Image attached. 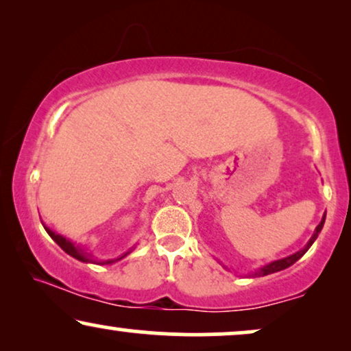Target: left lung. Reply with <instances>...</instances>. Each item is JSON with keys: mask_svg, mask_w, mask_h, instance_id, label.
Wrapping results in <instances>:
<instances>
[{"mask_svg": "<svg viewBox=\"0 0 351 351\" xmlns=\"http://www.w3.org/2000/svg\"><path fill=\"white\" fill-rule=\"evenodd\" d=\"M324 220H326V214L323 215V219H321V222L318 227L315 228V233L311 234L310 241L305 244V247H302L300 251H297L295 254H291V256H287L285 258H280V261H273L270 263H267V265H263L261 268H257V270H254L249 273V276L251 278H258V276H267V275H271V273H276V271H281L285 270V268L294 265V263L299 261V258L304 256V254L308 251V249L311 247V244L315 243V239L318 238V234L321 233V230H323V225H324Z\"/></svg>", "mask_w": 351, "mask_h": 351, "instance_id": "obj_1", "label": "left lung"}]
</instances>
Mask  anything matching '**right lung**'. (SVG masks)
I'll return each mask as SVG.
<instances>
[{
    "label": "right lung",
    "mask_w": 351,
    "mask_h": 351,
    "mask_svg": "<svg viewBox=\"0 0 351 351\" xmlns=\"http://www.w3.org/2000/svg\"><path fill=\"white\" fill-rule=\"evenodd\" d=\"M43 227H45L47 234H49V237H51L52 239H54V241H56L57 244H59V246H60L62 249H64V251H65L66 254H69V256H71V257L76 258V261H80V262L99 263V265H108V263H114V262L121 261V258L126 257L128 254H131V251H132V249H131V251L124 252L123 256H119V257H117V258H110V261H95L94 256H90V254L84 249V246H81V244L73 243V241H71V239L62 237V234H59V233L52 232V230H51L49 227H46L45 223H43Z\"/></svg>",
    "instance_id": "1"
}]
</instances>
